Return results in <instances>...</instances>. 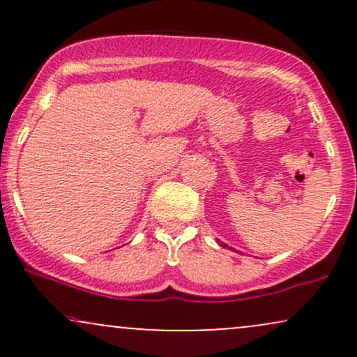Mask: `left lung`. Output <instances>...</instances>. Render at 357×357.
Returning a JSON list of instances; mask_svg holds the SVG:
<instances>
[{
    "label": "left lung",
    "mask_w": 357,
    "mask_h": 357,
    "mask_svg": "<svg viewBox=\"0 0 357 357\" xmlns=\"http://www.w3.org/2000/svg\"><path fill=\"white\" fill-rule=\"evenodd\" d=\"M216 243H218V245H220V247H223V248H228V245H227V243H223V241L216 240Z\"/></svg>",
    "instance_id": "1"
}]
</instances>
